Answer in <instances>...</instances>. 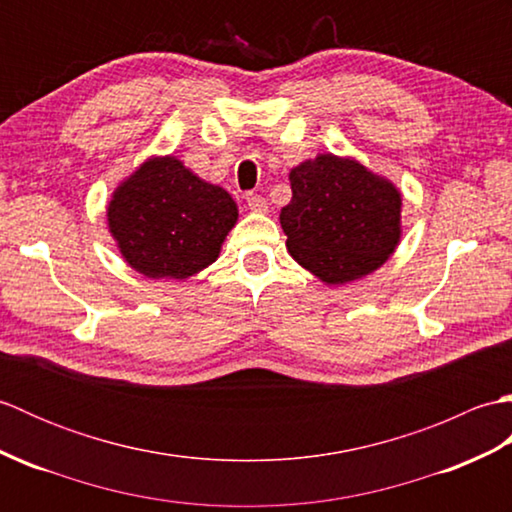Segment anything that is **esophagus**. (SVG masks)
Returning a JSON list of instances; mask_svg holds the SVG:
<instances>
[{
    "instance_id": "esophagus-1",
    "label": "esophagus",
    "mask_w": 512,
    "mask_h": 512,
    "mask_svg": "<svg viewBox=\"0 0 512 512\" xmlns=\"http://www.w3.org/2000/svg\"><path fill=\"white\" fill-rule=\"evenodd\" d=\"M246 204H248V209L253 211V213H266L268 211L266 198H262V195H257V193H248L246 195Z\"/></svg>"
}]
</instances>
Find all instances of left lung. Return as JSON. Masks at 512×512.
Masks as SVG:
<instances>
[{
    "label": "left lung",
    "mask_w": 512,
    "mask_h": 512,
    "mask_svg": "<svg viewBox=\"0 0 512 512\" xmlns=\"http://www.w3.org/2000/svg\"><path fill=\"white\" fill-rule=\"evenodd\" d=\"M292 200L279 213L292 259L325 286L383 266L402 237V193L352 156L319 154L288 173Z\"/></svg>",
    "instance_id": "1"
}]
</instances>
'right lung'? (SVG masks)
I'll return each mask as SVG.
<instances>
[{
	"label": "right lung",
	"instance_id": "1",
	"mask_svg": "<svg viewBox=\"0 0 512 512\" xmlns=\"http://www.w3.org/2000/svg\"><path fill=\"white\" fill-rule=\"evenodd\" d=\"M237 215L231 193L195 176L176 156H149L107 202L118 253L149 279L184 281L209 268Z\"/></svg>",
	"mask_w": 512,
	"mask_h": 512
}]
</instances>
